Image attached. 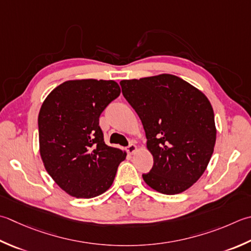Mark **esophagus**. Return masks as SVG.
Returning a JSON list of instances; mask_svg holds the SVG:
<instances>
[{"label": "esophagus", "instance_id": "1", "mask_svg": "<svg viewBox=\"0 0 251 251\" xmlns=\"http://www.w3.org/2000/svg\"><path fill=\"white\" fill-rule=\"evenodd\" d=\"M137 150H138V147H137L135 144H130L128 147H127V151H128L129 154H134Z\"/></svg>", "mask_w": 251, "mask_h": 251}]
</instances>
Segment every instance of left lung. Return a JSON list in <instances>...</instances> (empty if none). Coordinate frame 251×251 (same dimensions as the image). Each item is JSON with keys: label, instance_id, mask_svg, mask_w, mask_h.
Returning <instances> with one entry per match:
<instances>
[{"label": "left lung", "instance_id": "1", "mask_svg": "<svg viewBox=\"0 0 251 251\" xmlns=\"http://www.w3.org/2000/svg\"><path fill=\"white\" fill-rule=\"evenodd\" d=\"M141 120L153 166L142 175L158 193L187 190L204 173L217 140L214 113L202 91L171 74L121 81Z\"/></svg>", "mask_w": 251, "mask_h": 251}]
</instances>
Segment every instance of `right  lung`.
I'll return each mask as SVG.
<instances>
[{
    "label": "right lung",
    "mask_w": 251,
    "mask_h": 251,
    "mask_svg": "<svg viewBox=\"0 0 251 251\" xmlns=\"http://www.w3.org/2000/svg\"><path fill=\"white\" fill-rule=\"evenodd\" d=\"M121 95L114 80H67L49 93L39 112V151L49 175L66 194L93 198L109 189L124 150L107 146L99 117Z\"/></svg>",
    "instance_id": "add662e5"
}]
</instances>
